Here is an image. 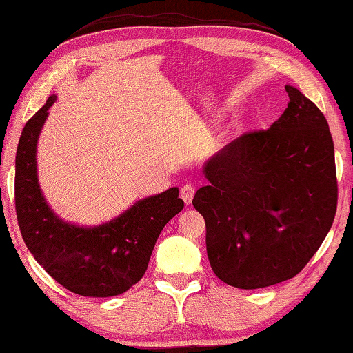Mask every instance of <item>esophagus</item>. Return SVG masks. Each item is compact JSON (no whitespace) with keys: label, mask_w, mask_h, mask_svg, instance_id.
<instances>
[{"label":"esophagus","mask_w":353,"mask_h":353,"mask_svg":"<svg viewBox=\"0 0 353 353\" xmlns=\"http://www.w3.org/2000/svg\"><path fill=\"white\" fill-rule=\"evenodd\" d=\"M194 192H196V190H194L192 183H185V185H182L181 187V198L183 199V203H185V204L192 203V199L194 196Z\"/></svg>","instance_id":"34e87169"}]
</instances>
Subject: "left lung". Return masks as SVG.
I'll list each match as a JSON object with an SVG mask.
<instances>
[{"mask_svg":"<svg viewBox=\"0 0 353 353\" xmlns=\"http://www.w3.org/2000/svg\"><path fill=\"white\" fill-rule=\"evenodd\" d=\"M288 108L267 130L234 139L204 165L193 205L205 220L212 270L239 289L294 278L327 237L338 205L325 116L286 86Z\"/></svg>","mask_w":353,"mask_h":353,"instance_id":"obj_1","label":"left lung"}]
</instances>
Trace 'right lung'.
<instances>
[{"mask_svg":"<svg viewBox=\"0 0 353 353\" xmlns=\"http://www.w3.org/2000/svg\"><path fill=\"white\" fill-rule=\"evenodd\" d=\"M47 103L26 122L15 157L17 221L30 253L61 286L83 297L124 294L146 273L161 229L183 209L179 188L138 201L110 223L78 228L53 214L37 182L36 144Z\"/></svg>","mask_w":353,"mask_h":353,"instance_id":"right-lung-1","label":"right lung"}]
</instances>
